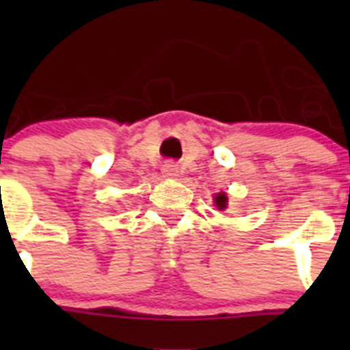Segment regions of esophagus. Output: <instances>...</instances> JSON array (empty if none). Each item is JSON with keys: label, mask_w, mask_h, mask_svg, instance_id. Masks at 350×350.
Returning <instances> with one entry per match:
<instances>
[{"label": "esophagus", "mask_w": 350, "mask_h": 350, "mask_svg": "<svg viewBox=\"0 0 350 350\" xmlns=\"http://www.w3.org/2000/svg\"><path fill=\"white\" fill-rule=\"evenodd\" d=\"M162 174H164L165 178H176V176L179 174L178 164H174V162H165V164L162 165Z\"/></svg>", "instance_id": "obj_1"}]
</instances>
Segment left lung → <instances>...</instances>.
Segmentation results:
<instances>
[{
    "mask_svg": "<svg viewBox=\"0 0 350 350\" xmlns=\"http://www.w3.org/2000/svg\"><path fill=\"white\" fill-rule=\"evenodd\" d=\"M215 203H217V206L220 208V210H224V208L227 206V196H225V195L215 196Z\"/></svg>",
    "mask_w": 350,
    "mask_h": 350,
    "instance_id": "obj_1",
    "label": "left lung"
}]
</instances>
